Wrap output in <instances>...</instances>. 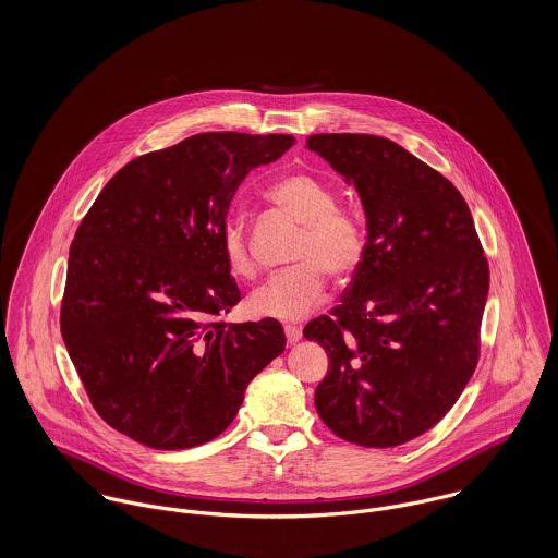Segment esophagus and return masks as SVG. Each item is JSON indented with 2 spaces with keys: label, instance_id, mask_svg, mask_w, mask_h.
Here are the masks:
<instances>
[{
  "label": "esophagus",
  "instance_id": "34e87169",
  "mask_svg": "<svg viewBox=\"0 0 558 558\" xmlns=\"http://www.w3.org/2000/svg\"><path fill=\"white\" fill-rule=\"evenodd\" d=\"M283 330H286V339H288L290 345H294V343L301 339V326H296V324H286Z\"/></svg>",
  "mask_w": 558,
  "mask_h": 558
}]
</instances>
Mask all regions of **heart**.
<instances>
[{
    "instance_id": "heart-1",
    "label": "heart",
    "mask_w": 558,
    "mask_h": 558,
    "mask_svg": "<svg viewBox=\"0 0 558 558\" xmlns=\"http://www.w3.org/2000/svg\"><path fill=\"white\" fill-rule=\"evenodd\" d=\"M266 197L303 223L294 251L299 264L255 290L248 310L257 318L296 322L322 303L326 272L337 281H348L359 272L367 253V230L359 215L337 206V193L328 182L307 171L281 173L268 184ZM221 248L232 275L240 279L255 275L257 262L239 219L226 221Z\"/></svg>"
}]
</instances>
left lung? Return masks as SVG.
Listing matches in <instances>:
<instances>
[{"label": "left lung", "mask_w": 558, "mask_h": 558, "mask_svg": "<svg viewBox=\"0 0 558 558\" xmlns=\"http://www.w3.org/2000/svg\"><path fill=\"white\" fill-rule=\"evenodd\" d=\"M307 148L354 184L367 217L341 305L303 330L330 359L319 418L348 442L398 447L432 429L477 367L487 259L460 191L396 142L324 133Z\"/></svg>", "instance_id": "8db88e82"}]
</instances>
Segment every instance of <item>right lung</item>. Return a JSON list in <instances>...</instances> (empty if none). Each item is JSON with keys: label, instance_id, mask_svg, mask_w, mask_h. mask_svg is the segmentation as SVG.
Returning <instances> with one entry per match:
<instances>
[{"label": "right lung", "instance_id": "add662e5", "mask_svg": "<svg viewBox=\"0 0 558 558\" xmlns=\"http://www.w3.org/2000/svg\"><path fill=\"white\" fill-rule=\"evenodd\" d=\"M290 135L202 133L126 162L71 244L60 326L96 412L162 451L217 438L248 383L286 350L281 322L230 324L221 248L232 197Z\"/></svg>", "mask_w": 558, "mask_h": 558}]
</instances>
